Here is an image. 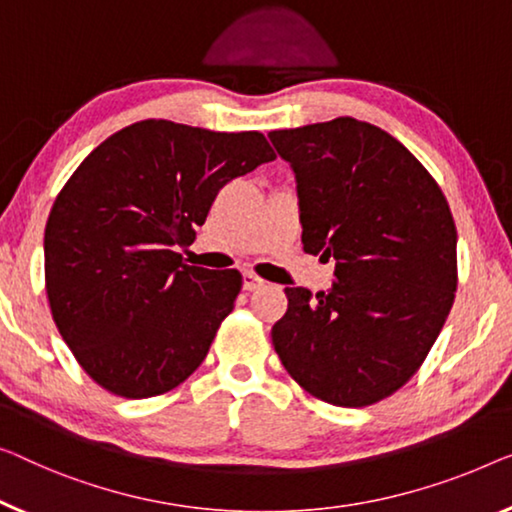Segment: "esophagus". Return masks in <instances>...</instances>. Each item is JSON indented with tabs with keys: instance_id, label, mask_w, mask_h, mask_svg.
I'll return each mask as SVG.
<instances>
[{
	"instance_id": "34e87169",
	"label": "esophagus",
	"mask_w": 512,
	"mask_h": 512,
	"mask_svg": "<svg viewBox=\"0 0 512 512\" xmlns=\"http://www.w3.org/2000/svg\"><path fill=\"white\" fill-rule=\"evenodd\" d=\"M262 285L264 280L257 278L253 271H243V289H246V292H255V289H259Z\"/></svg>"
}]
</instances>
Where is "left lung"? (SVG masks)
Listing matches in <instances>:
<instances>
[{"mask_svg": "<svg viewBox=\"0 0 512 512\" xmlns=\"http://www.w3.org/2000/svg\"><path fill=\"white\" fill-rule=\"evenodd\" d=\"M294 170L303 250L333 287H287L273 347L296 384L368 407L421 368L455 299L457 232L437 181L381 128L352 117L271 131Z\"/></svg>", "mask_w": 512, "mask_h": 512, "instance_id": "8db88e82", "label": "left lung"}]
</instances>
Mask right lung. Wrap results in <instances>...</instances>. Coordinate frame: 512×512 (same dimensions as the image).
I'll return each mask as SVG.
<instances>
[{
	"label": "right lung",
	"mask_w": 512,
	"mask_h": 512,
	"mask_svg": "<svg viewBox=\"0 0 512 512\" xmlns=\"http://www.w3.org/2000/svg\"><path fill=\"white\" fill-rule=\"evenodd\" d=\"M276 158L257 131L137 121L98 144L45 225V292L82 370L128 400L200 368L241 292V273L186 264L218 190Z\"/></svg>",
	"instance_id": "1"
}]
</instances>
